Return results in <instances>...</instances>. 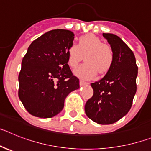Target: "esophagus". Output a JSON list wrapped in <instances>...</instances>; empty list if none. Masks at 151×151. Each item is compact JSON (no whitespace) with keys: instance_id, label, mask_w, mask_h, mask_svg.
Masks as SVG:
<instances>
[{"instance_id":"34e87169","label":"esophagus","mask_w":151,"mask_h":151,"mask_svg":"<svg viewBox=\"0 0 151 151\" xmlns=\"http://www.w3.org/2000/svg\"><path fill=\"white\" fill-rule=\"evenodd\" d=\"M79 83H80V86H85V85H88V82H84V81H82V80H81V81H80Z\"/></svg>"}]
</instances>
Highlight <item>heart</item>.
Instances as JSON below:
<instances>
[{"instance_id":"obj_1","label":"heart","mask_w":151,"mask_h":151,"mask_svg":"<svg viewBox=\"0 0 151 151\" xmlns=\"http://www.w3.org/2000/svg\"><path fill=\"white\" fill-rule=\"evenodd\" d=\"M85 56V63L75 70V74L82 79L94 78L97 73H106L111 67L114 55L110 46L103 44L93 34L81 36L77 45H72L67 50V63L75 69Z\"/></svg>"}]
</instances>
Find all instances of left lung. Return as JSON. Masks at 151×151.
I'll return each mask as SVG.
<instances>
[{
    "instance_id": "1",
    "label": "left lung",
    "mask_w": 151,
    "mask_h": 151,
    "mask_svg": "<svg viewBox=\"0 0 151 151\" xmlns=\"http://www.w3.org/2000/svg\"><path fill=\"white\" fill-rule=\"evenodd\" d=\"M113 50L114 59L104 77L91 84L94 94L86 102L85 111L89 119L109 125L125 116L135 95L138 66L132 50L119 36L103 33Z\"/></svg>"
}]
</instances>
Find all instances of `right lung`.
<instances>
[{"label": "right lung", "instance_id": "obj_1", "mask_svg": "<svg viewBox=\"0 0 151 151\" xmlns=\"http://www.w3.org/2000/svg\"><path fill=\"white\" fill-rule=\"evenodd\" d=\"M71 31L54 29L32 41L22 61L19 97L31 115L51 118L60 113L66 96L79 88L67 63Z\"/></svg>", "mask_w": 151, "mask_h": 151}]
</instances>
